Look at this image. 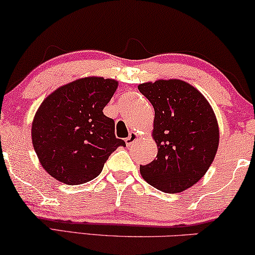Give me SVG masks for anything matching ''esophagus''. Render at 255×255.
Wrapping results in <instances>:
<instances>
[{
  "label": "esophagus",
  "instance_id": "34e87169",
  "mask_svg": "<svg viewBox=\"0 0 255 255\" xmlns=\"http://www.w3.org/2000/svg\"><path fill=\"white\" fill-rule=\"evenodd\" d=\"M137 139H138V134L135 133V132H131V133L128 134V137L125 139V144H127L128 146H130V145L133 144V142L137 140Z\"/></svg>",
  "mask_w": 255,
  "mask_h": 255
}]
</instances>
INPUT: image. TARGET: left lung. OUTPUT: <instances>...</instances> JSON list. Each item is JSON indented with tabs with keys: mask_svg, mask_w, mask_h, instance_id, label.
I'll return each instance as SVG.
<instances>
[{
	"mask_svg": "<svg viewBox=\"0 0 255 255\" xmlns=\"http://www.w3.org/2000/svg\"><path fill=\"white\" fill-rule=\"evenodd\" d=\"M154 108L152 137L156 158L140 166L146 182L165 193H181L197 183L214 161L219 128L210 103L201 92L179 79L138 86Z\"/></svg>",
	"mask_w": 255,
	"mask_h": 255,
	"instance_id": "8db88e82",
	"label": "left lung"
}]
</instances>
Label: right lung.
Segmentation results:
<instances>
[{
    "mask_svg": "<svg viewBox=\"0 0 255 255\" xmlns=\"http://www.w3.org/2000/svg\"><path fill=\"white\" fill-rule=\"evenodd\" d=\"M118 81L102 76L78 79L55 89L38 108L31 137L40 165L55 180L82 184L102 172L109 155L125 141L103 114Z\"/></svg>",
    "mask_w": 255,
    "mask_h": 255,
    "instance_id": "right-lung-1",
    "label": "right lung"
}]
</instances>
